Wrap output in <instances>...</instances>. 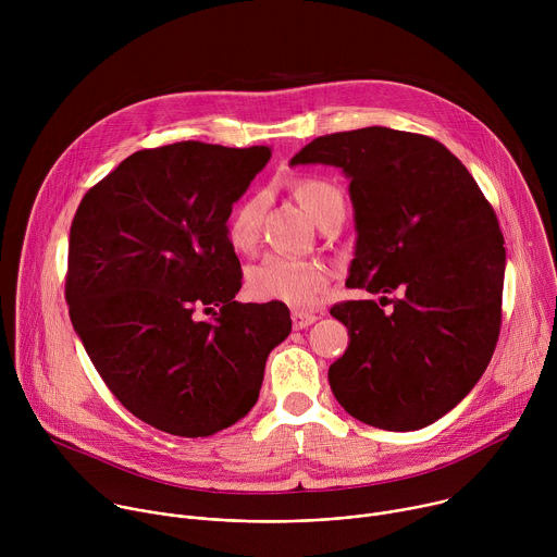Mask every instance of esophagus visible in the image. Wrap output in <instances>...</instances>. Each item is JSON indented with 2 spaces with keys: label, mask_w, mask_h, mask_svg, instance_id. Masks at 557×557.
<instances>
[{
  "label": "esophagus",
  "mask_w": 557,
  "mask_h": 557,
  "mask_svg": "<svg viewBox=\"0 0 557 557\" xmlns=\"http://www.w3.org/2000/svg\"><path fill=\"white\" fill-rule=\"evenodd\" d=\"M290 320H293V329L301 331V329H308L310 324L317 322V314L314 312H306V310H293L290 312Z\"/></svg>",
  "instance_id": "1"
}]
</instances>
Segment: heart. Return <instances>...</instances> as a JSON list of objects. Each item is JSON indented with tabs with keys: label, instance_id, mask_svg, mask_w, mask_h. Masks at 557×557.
<instances>
[{
	"label": "heart",
	"instance_id": "b5f03b06",
	"mask_svg": "<svg viewBox=\"0 0 557 557\" xmlns=\"http://www.w3.org/2000/svg\"><path fill=\"white\" fill-rule=\"evenodd\" d=\"M295 198L320 224L331 211L344 209L342 191L324 178L295 183ZM264 194H253L233 209L226 220V243L237 253H249L258 243V226L264 211ZM331 286V269L320 260L267 256L247 271V290L258 301H277L293 308H314Z\"/></svg>",
	"mask_w": 557,
	"mask_h": 557
}]
</instances>
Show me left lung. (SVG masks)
Here are the masks:
<instances>
[{
  "label": "left lung",
  "mask_w": 557,
  "mask_h": 557,
  "mask_svg": "<svg viewBox=\"0 0 557 557\" xmlns=\"http://www.w3.org/2000/svg\"><path fill=\"white\" fill-rule=\"evenodd\" d=\"M350 178L357 247L346 286L394 293L335 304L350 344L329 381L342 408L372 428L421 430L479 383L503 320L505 237L458 158L438 140L363 127L310 140L290 165ZM387 299V297H381Z\"/></svg>",
  "instance_id": "left-lung-1"
}]
</instances>
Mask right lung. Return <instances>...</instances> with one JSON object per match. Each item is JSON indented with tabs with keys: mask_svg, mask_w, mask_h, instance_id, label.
Segmentation results:
<instances>
[{
	"mask_svg": "<svg viewBox=\"0 0 557 557\" xmlns=\"http://www.w3.org/2000/svg\"><path fill=\"white\" fill-rule=\"evenodd\" d=\"M269 158L267 145L140 149L74 213L72 326L121 406L156 430L198 438L247 417L290 333L284 304L235 301L243 271L226 243L233 202Z\"/></svg>",
	"mask_w": 557,
	"mask_h": 557,
	"instance_id": "obj_1",
	"label": "right lung"
}]
</instances>
